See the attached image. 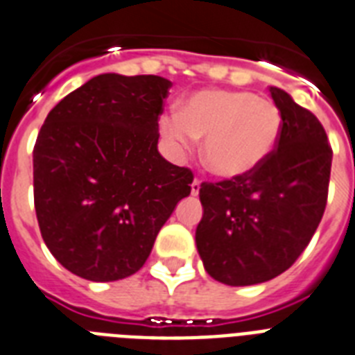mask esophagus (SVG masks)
Wrapping results in <instances>:
<instances>
[{
	"mask_svg": "<svg viewBox=\"0 0 355 355\" xmlns=\"http://www.w3.org/2000/svg\"><path fill=\"white\" fill-rule=\"evenodd\" d=\"M190 189H192V196H198L199 194V189H201V181L194 180L192 184H190Z\"/></svg>",
	"mask_w": 355,
	"mask_h": 355,
	"instance_id": "1",
	"label": "esophagus"
}]
</instances>
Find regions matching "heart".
Instances as JSON below:
<instances>
[{"mask_svg": "<svg viewBox=\"0 0 355 355\" xmlns=\"http://www.w3.org/2000/svg\"><path fill=\"white\" fill-rule=\"evenodd\" d=\"M174 150L203 141L205 165L221 180H241L272 156L283 132V116L270 99L241 90L209 89L181 103L180 118L161 121Z\"/></svg>", "mask_w": 355, "mask_h": 355, "instance_id": "obj_1", "label": "heart"}]
</instances>
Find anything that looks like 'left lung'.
I'll return each instance as SVG.
<instances>
[{"instance_id":"left-lung-1","label":"left lung","mask_w":355,"mask_h":355,"mask_svg":"<svg viewBox=\"0 0 355 355\" xmlns=\"http://www.w3.org/2000/svg\"><path fill=\"white\" fill-rule=\"evenodd\" d=\"M283 116L272 156L241 180L203 183V218L196 247L205 270L219 283L248 286L290 268L323 218L332 148L314 114L285 90L270 87Z\"/></svg>"}]
</instances>
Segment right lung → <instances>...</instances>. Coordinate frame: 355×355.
<instances>
[{"label":"right lung","mask_w":355,"mask_h":355,"mask_svg":"<svg viewBox=\"0 0 355 355\" xmlns=\"http://www.w3.org/2000/svg\"><path fill=\"white\" fill-rule=\"evenodd\" d=\"M159 76L99 74L61 99L34 146V205L43 241L76 276L136 274L194 175L157 150Z\"/></svg>","instance_id":"1"}]
</instances>
